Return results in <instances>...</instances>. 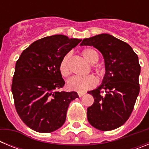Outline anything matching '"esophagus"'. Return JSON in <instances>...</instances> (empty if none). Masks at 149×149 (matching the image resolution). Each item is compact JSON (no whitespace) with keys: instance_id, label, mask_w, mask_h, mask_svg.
Returning a JSON list of instances; mask_svg holds the SVG:
<instances>
[{"instance_id":"esophagus-1","label":"esophagus","mask_w":149,"mask_h":149,"mask_svg":"<svg viewBox=\"0 0 149 149\" xmlns=\"http://www.w3.org/2000/svg\"><path fill=\"white\" fill-rule=\"evenodd\" d=\"M77 94H78L79 97H81V96H83L85 94V93L84 92H77Z\"/></svg>"}]
</instances>
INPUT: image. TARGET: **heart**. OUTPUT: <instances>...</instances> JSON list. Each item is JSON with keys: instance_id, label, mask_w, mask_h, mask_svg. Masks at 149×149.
Returning <instances> with one entry per match:
<instances>
[{"instance_id": "obj_1", "label": "heart", "mask_w": 149, "mask_h": 149, "mask_svg": "<svg viewBox=\"0 0 149 149\" xmlns=\"http://www.w3.org/2000/svg\"><path fill=\"white\" fill-rule=\"evenodd\" d=\"M82 55L84 59L90 64H95L99 60L98 54L95 50L93 48H85L83 50ZM68 58L69 55H65L60 64V72L63 77H67L69 74V67H68ZM97 84V79L93 75L73 76L67 81V86L71 90H75L78 92H84L95 86Z\"/></svg>"}]
</instances>
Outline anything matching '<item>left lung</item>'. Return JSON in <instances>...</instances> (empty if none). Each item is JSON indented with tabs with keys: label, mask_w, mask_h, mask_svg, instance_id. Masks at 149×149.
Returning a JSON list of instances; mask_svg holds the SVG:
<instances>
[{
	"label": "left lung",
	"mask_w": 149,
	"mask_h": 149,
	"mask_svg": "<svg viewBox=\"0 0 149 149\" xmlns=\"http://www.w3.org/2000/svg\"><path fill=\"white\" fill-rule=\"evenodd\" d=\"M80 45L98 49L105 65L101 84L88 92L94 98L93 104L87 108L88 121L100 131L118 128L129 119L139 93L138 56L127 43L108 33L86 38ZM101 89L105 91L104 96Z\"/></svg>",
	"instance_id": "left-lung-1"
}]
</instances>
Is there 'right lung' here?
Here are the masks:
<instances>
[{"label":"right lung","instance_id":"1","mask_svg":"<svg viewBox=\"0 0 149 149\" xmlns=\"http://www.w3.org/2000/svg\"><path fill=\"white\" fill-rule=\"evenodd\" d=\"M82 39L54 35L36 41L15 63L12 93L18 116L26 125L39 133L63 126L76 92L60 89L65 81L60 72L62 59Z\"/></svg>","mask_w":149,"mask_h":149}]
</instances>
